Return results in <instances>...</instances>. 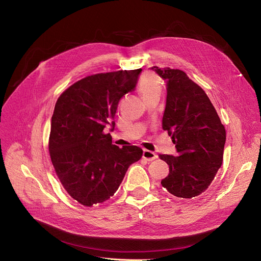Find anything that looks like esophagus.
I'll use <instances>...</instances> for the list:
<instances>
[{"instance_id": "esophagus-1", "label": "esophagus", "mask_w": 261, "mask_h": 261, "mask_svg": "<svg viewBox=\"0 0 261 261\" xmlns=\"http://www.w3.org/2000/svg\"><path fill=\"white\" fill-rule=\"evenodd\" d=\"M143 158H144L146 161H148V162H152L153 160L158 159V155H156L154 152H152V151H149V150H144Z\"/></svg>"}]
</instances>
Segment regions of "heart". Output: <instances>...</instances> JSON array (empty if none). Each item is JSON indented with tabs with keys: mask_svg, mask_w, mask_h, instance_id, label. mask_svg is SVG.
Returning <instances> with one entry per match:
<instances>
[{
	"mask_svg": "<svg viewBox=\"0 0 261 261\" xmlns=\"http://www.w3.org/2000/svg\"><path fill=\"white\" fill-rule=\"evenodd\" d=\"M138 89L141 95L146 99L152 95L161 94V90H162L161 81L155 75L151 73H145L141 76L139 80Z\"/></svg>",
	"mask_w": 261,
	"mask_h": 261,
	"instance_id": "1",
	"label": "heart"
}]
</instances>
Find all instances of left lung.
I'll list each match as a JSON object with an SVG mask.
<instances>
[{"label":"left lung","mask_w":261,"mask_h":261,"mask_svg":"<svg viewBox=\"0 0 261 261\" xmlns=\"http://www.w3.org/2000/svg\"><path fill=\"white\" fill-rule=\"evenodd\" d=\"M166 81L163 129L175 145L176 155L162 154L169 174L161 184L177 198L204 193L222 165L225 129L207 95L181 70L152 66Z\"/></svg>","instance_id":"obj_1"}]
</instances>
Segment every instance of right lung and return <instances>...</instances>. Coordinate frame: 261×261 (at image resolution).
<instances>
[{
    "label": "right lung",
    "instance_id": "1",
    "mask_svg": "<svg viewBox=\"0 0 261 261\" xmlns=\"http://www.w3.org/2000/svg\"><path fill=\"white\" fill-rule=\"evenodd\" d=\"M142 70L96 74L77 81L58 98L51 116L48 150L61 184L85 206L111 198L143 150L112 144L117 105L133 92Z\"/></svg>",
    "mask_w": 261,
    "mask_h": 261
}]
</instances>
